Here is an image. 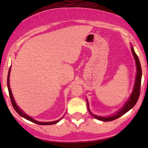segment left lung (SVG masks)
<instances>
[{
	"mask_svg": "<svg viewBox=\"0 0 148 148\" xmlns=\"http://www.w3.org/2000/svg\"><path fill=\"white\" fill-rule=\"evenodd\" d=\"M132 52L133 53L134 59L136 60V69H137V74H136V81L135 84H134V87L133 92H132V95H131L130 99H128L127 102L124 105V106L119 111L118 113H116V114L114 115H112L111 117H108V118H104V117H99L97 115H94L90 113V111H89L90 113H91V115H92L97 120H101L103 122H108V121H112V120H114L115 119L120 118L122 115L127 113V111H129L131 108H132L135 106V104L136 103L137 101H138L139 96H140V85H141V77H142V69H141V66H140V61L138 56H137L136 53L134 51L133 47H132Z\"/></svg>",
	"mask_w": 148,
	"mask_h": 148,
	"instance_id": "1",
	"label": "left lung"
}]
</instances>
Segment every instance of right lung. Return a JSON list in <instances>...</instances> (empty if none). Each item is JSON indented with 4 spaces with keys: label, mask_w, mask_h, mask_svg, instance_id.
I'll return each instance as SVG.
<instances>
[{
    "label": "right lung",
    "mask_w": 148,
    "mask_h": 148,
    "mask_svg": "<svg viewBox=\"0 0 148 148\" xmlns=\"http://www.w3.org/2000/svg\"><path fill=\"white\" fill-rule=\"evenodd\" d=\"M10 69H11V67H10L9 72H8V91H9V95H10V100H11L13 108H14V110L16 111V113H17L18 115H21V117H23V118H24L25 119H26V120H29V121H30V122H33V123H35V124H37V125H53V124H56V123H58V122L60 121V120H56V121L50 122V123H42V122H38V121H37V120H34V119H33L32 118H30V116H28V115H27L26 114H25V113H23V112L19 108H18V107L17 106V105H16V103H15L14 98H13L12 94L11 89H10V83H9L10 81H9V79H10Z\"/></svg>",
    "instance_id": "add662e5"
}]
</instances>
